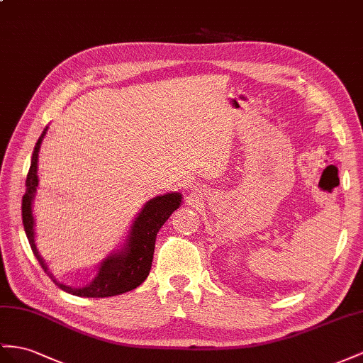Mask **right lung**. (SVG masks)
I'll return each mask as SVG.
<instances>
[{
  "mask_svg": "<svg viewBox=\"0 0 363 363\" xmlns=\"http://www.w3.org/2000/svg\"><path fill=\"white\" fill-rule=\"evenodd\" d=\"M44 133L38 139L35 145L32 155V162L29 173L26 179V193L23 196V225L24 231L29 239L32 252L35 257L38 259L40 265L45 272L55 285H58L61 290L70 294L81 296V297H108L116 296L133 290V288L141 285L148 273H150L153 252H155V240L160 228L164 225V222L170 218L172 213L179 207L181 194L179 193H169L164 196H156L152 201H148L139 216L135 219L132 231L127 239V244L121 253H115L108 256L102 262L96 277L93 281L82 286V288H72L58 282L53 274L49 272L48 265L43 261L38 250L35 245V231H33V216H32V199L38 185V176H36V169H38V152L40 145L44 138Z\"/></svg>",
  "mask_w": 363,
  "mask_h": 363,
  "instance_id": "right-lung-1",
  "label": "right lung"
}]
</instances>
